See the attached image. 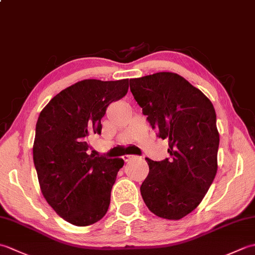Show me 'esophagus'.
<instances>
[{
    "label": "esophagus",
    "mask_w": 255,
    "mask_h": 255,
    "mask_svg": "<svg viewBox=\"0 0 255 255\" xmlns=\"http://www.w3.org/2000/svg\"><path fill=\"white\" fill-rule=\"evenodd\" d=\"M122 158H123V160H124L125 162H128V161H130L131 159H133L134 155H131V154H125V155L122 156Z\"/></svg>",
    "instance_id": "obj_1"
}]
</instances>
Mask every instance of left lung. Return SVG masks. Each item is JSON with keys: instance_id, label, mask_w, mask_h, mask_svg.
Returning a JSON list of instances; mask_svg holds the SVG:
<instances>
[{"instance_id": "8db88e82", "label": "left lung", "mask_w": 255, "mask_h": 255, "mask_svg": "<svg viewBox=\"0 0 255 255\" xmlns=\"http://www.w3.org/2000/svg\"><path fill=\"white\" fill-rule=\"evenodd\" d=\"M130 91L170 158H145L140 192L151 213L178 220L197 207L217 173L219 132L209 99L181 75L158 72L130 80Z\"/></svg>"}]
</instances>
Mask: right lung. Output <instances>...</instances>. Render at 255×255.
<instances>
[{
	"mask_svg": "<svg viewBox=\"0 0 255 255\" xmlns=\"http://www.w3.org/2000/svg\"><path fill=\"white\" fill-rule=\"evenodd\" d=\"M129 80H83L62 90L39 114L32 156L41 193L68 223L84 227L104 217L123 159L89 152L112 102L127 94Z\"/></svg>",
	"mask_w": 255,
	"mask_h": 255,
	"instance_id": "add662e5",
	"label": "right lung"
}]
</instances>
